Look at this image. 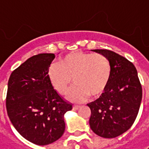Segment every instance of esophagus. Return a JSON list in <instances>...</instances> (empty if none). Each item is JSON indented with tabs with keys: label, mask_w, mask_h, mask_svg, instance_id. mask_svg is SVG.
I'll use <instances>...</instances> for the list:
<instances>
[{
	"label": "esophagus",
	"mask_w": 149,
	"mask_h": 149,
	"mask_svg": "<svg viewBox=\"0 0 149 149\" xmlns=\"http://www.w3.org/2000/svg\"><path fill=\"white\" fill-rule=\"evenodd\" d=\"M80 107V105H73V110H77Z\"/></svg>",
	"instance_id": "obj_1"
}]
</instances>
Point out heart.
<instances>
[{"mask_svg":"<svg viewBox=\"0 0 149 149\" xmlns=\"http://www.w3.org/2000/svg\"><path fill=\"white\" fill-rule=\"evenodd\" d=\"M111 64L100 53L75 51L60 59L59 64H52L48 77L52 86L61 94H66L72 79L75 85L68 94L72 101L84 100L90 95L99 97L110 81Z\"/></svg>","mask_w":149,"mask_h":149,"instance_id":"b5f03b06","label":"heart"}]
</instances>
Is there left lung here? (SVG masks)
<instances>
[{
    "instance_id": "1",
    "label": "left lung",
    "mask_w": 149,
    "mask_h": 149,
    "mask_svg": "<svg viewBox=\"0 0 149 149\" xmlns=\"http://www.w3.org/2000/svg\"><path fill=\"white\" fill-rule=\"evenodd\" d=\"M104 55L111 64V77L104 93L87 103L89 124L97 135L113 139L127 131L136 119L143 90L137 69L124 56L107 49L92 50Z\"/></svg>"
}]
</instances>
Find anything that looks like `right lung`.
<instances>
[{
    "instance_id": "right-lung-1",
    "label": "right lung",
    "mask_w": 149,
    "mask_h": 149,
    "mask_svg": "<svg viewBox=\"0 0 149 149\" xmlns=\"http://www.w3.org/2000/svg\"><path fill=\"white\" fill-rule=\"evenodd\" d=\"M54 58L53 53L33 56L11 72L8 81V117L16 131L36 145H47L62 137L64 114L72 108L49 79V67Z\"/></svg>"
}]
</instances>
